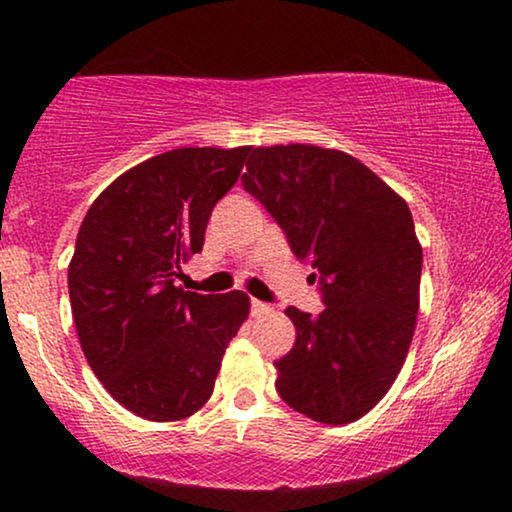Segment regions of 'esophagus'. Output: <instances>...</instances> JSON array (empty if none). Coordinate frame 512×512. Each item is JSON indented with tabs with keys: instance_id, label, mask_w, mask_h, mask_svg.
Listing matches in <instances>:
<instances>
[{
	"instance_id": "1",
	"label": "esophagus",
	"mask_w": 512,
	"mask_h": 512,
	"mask_svg": "<svg viewBox=\"0 0 512 512\" xmlns=\"http://www.w3.org/2000/svg\"><path fill=\"white\" fill-rule=\"evenodd\" d=\"M270 312H272L270 305L261 303V300H251V314H254V317H265V314Z\"/></svg>"
}]
</instances>
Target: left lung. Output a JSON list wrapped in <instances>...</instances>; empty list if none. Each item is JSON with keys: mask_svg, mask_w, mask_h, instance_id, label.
<instances>
[{"mask_svg": "<svg viewBox=\"0 0 512 512\" xmlns=\"http://www.w3.org/2000/svg\"><path fill=\"white\" fill-rule=\"evenodd\" d=\"M242 186L317 270L326 305L286 310L296 342L275 361L279 396L314 422H356L394 384L415 333L422 247L410 209L349 153L307 144L258 146Z\"/></svg>", "mask_w": 512, "mask_h": 512, "instance_id": "1", "label": "left lung"}]
</instances>
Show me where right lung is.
<instances>
[{
  "mask_svg": "<svg viewBox=\"0 0 512 512\" xmlns=\"http://www.w3.org/2000/svg\"><path fill=\"white\" fill-rule=\"evenodd\" d=\"M247 153L188 146L144 160L97 195L76 235L67 279L83 354L104 389L151 422L191 417L209 401L249 314L242 291L177 286Z\"/></svg>",
  "mask_w": 512,
  "mask_h": 512,
  "instance_id": "obj_1",
  "label": "right lung"
}]
</instances>
